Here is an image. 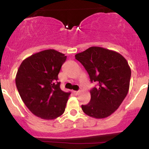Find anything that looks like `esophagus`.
Wrapping results in <instances>:
<instances>
[{"mask_svg":"<svg viewBox=\"0 0 149 149\" xmlns=\"http://www.w3.org/2000/svg\"><path fill=\"white\" fill-rule=\"evenodd\" d=\"M73 94H74V95H78V94L80 93V91H73Z\"/></svg>","mask_w":149,"mask_h":149,"instance_id":"esophagus-1","label":"esophagus"}]
</instances>
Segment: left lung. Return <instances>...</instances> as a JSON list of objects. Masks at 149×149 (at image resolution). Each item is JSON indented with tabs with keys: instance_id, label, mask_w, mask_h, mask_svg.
Masks as SVG:
<instances>
[{
	"instance_id": "obj_1",
	"label": "left lung",
	"mask_w": 149,
	"mask_h": 149,
	"mask_svg": "<svg viewBox=\"0 0 149 149\" xmlns=\"http://www.w3.org/2000/svg\"><path fill=\"white\" fill-rule=\"evenodd\" d=\"M84 66L92 83L97 85L90 90L91 100L82 105L85 114L101 119L118 109L130 88L131 69L118 52L101 47H89L75 55Z\"/></svg>"
}]
</instances>
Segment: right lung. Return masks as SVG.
<instances>
[{
  "label": "right lung",
  "instance_id": "obj_1",
  "mask_svg": "<svg viewBox=\"0 0 149 149\" xmlns=\"http://www.w3.org/2000/svg\"><path fill=\"white\" fill-rule=\"evenodd\" d=\"M66 56L45 49L27 57L19 67L15 83L22 101L32 113L42 119L62 115L71 92L60 89L58 74Z\"/></svg>",
  "mask_w": 149,
  "mask_h": 149
}]
</instances>
